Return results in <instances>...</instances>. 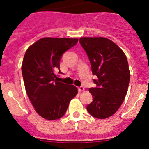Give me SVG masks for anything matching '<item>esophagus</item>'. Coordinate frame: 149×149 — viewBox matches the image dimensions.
<instances>
[{"instance_id": "esophagus-1", "label": "esophagus", "mask_w": 149, "mask_h": 149, "mask_svg": "<svg viewBox=\"0 0 149 149\" xmlns=\"http://www.w3.org/2000/svg\"><path fill=\"white\" fill-rule=\"evenodd\" d=\"M84 90V88L83 86H81L79 87V92H81V91H83Z\"/></svg>"}]
</instances>
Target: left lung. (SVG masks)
Returning a JSON list of instances; mask_svg holds the SVG:
<instances>
[{"instance_id":"1","label":"left lung","mask_w":149,"mask_h":149,"mask_svg":"<svg viewBox=\"0 0 149 149\" xmlns=\"http://www.w3.org/2000/svg\"><path fill=\"white\" fill-rule=\"evenodd\" d=\"M91 67L96 86L88 88L93 101L86 109L98 119L112 116L121 106L130 82L127 58L120 48L104 37H81L79 40Z\"/></svg>"}]
</instances>
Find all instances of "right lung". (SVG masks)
I'll return each mask as SVG.
<instances>
[{
	"label": "right lung",
	"instance_id": "right-lung-1",
	"mask_svg": "<svg viewBox=\"0 0 149 149\" xmlns=\"http://www.w3.org/2000/svg\"><path fill=\"white\" fill-rule=\"evenodd\" d=\"M78 41L79 39L45 37L26 51L22 66L25 88L36 112L45 119L62 118L77 94L75 86L58 81L54 70H60L63 53Z\"/></svg>",
	"mask_w": 149,
	"mask_h": 149
}]
</instances>
